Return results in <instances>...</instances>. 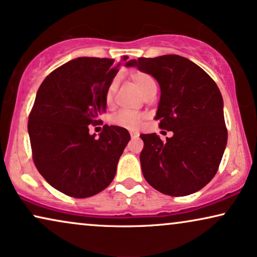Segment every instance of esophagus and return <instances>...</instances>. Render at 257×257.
Segmentation results:
<instances>
[{"label":"esophagus","instance_id":"obj_1","mask_svg":"<svg viewBox=\"0 0 257 257\" xmlns=\"http://www.w3.org/2000/svg\"><path fill=\"white\" fill-rule=\"evenodd\" d=\"M131 136H132V139H136L139 136V134L135 132H131Z\"/></svg>","mask_w":257,"mask_h":257}]
</instances>
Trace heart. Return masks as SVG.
Here are the masks:
<instances>
[{"instance_id":"1","label":"heart","mask_w":257,"mask_h":257,"mask_svg":"<svg viewBox=\"0 0 257 257\" xmlns=\"http://www.w3.org/2000/svg\"><path fill=\"white\" fill-rule=\"evenodd\" d=\"M132 81L134 82L136 87L140 89L143 96L147 97L154 91H156V82L154 80L152 75L146 73L142 70H135L131 74ZM116 90H117V83L116 82H111L105 91V104L108 107H111L114 104V98ZM143 119H145V115L141 112L136 111H129V110H121L116 112L110 117V123L114 125L121 126V128L129 129V131H136L141 126Z\"/></svg>"}]
</instances>
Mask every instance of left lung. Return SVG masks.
<instances>
[{
    "label": "left lung",
    "mask_w": 257,
    "mask_h": 257,
    "mask_svg": "<svg viewBox=\"0 0 257 257\" xmlns=\"http://www.w3.org/2000/svg\"><path fill=\"white\" fill-rule=\"evenodd\" d=\"M126 66L153 75L161 98L155 119L173 132L162 141L156 134H142L140 161L147 182L160 193L186 196L208 184L217 173L228 132L223 100L213 78L179 55L132 60Z\"/></svg>",
    "instance_id": "8db88e82"
}]
</instances>
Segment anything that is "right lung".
Masks as SVG:
<instances>
[{
  "instance_id": "right-lung-1",
  "label": "right lung",
  "mask_w": 257,
  "mask_h": 257,
  "mask_svg": "<svg viewBox=\"0 0 257 257\" xmlns=\"http://www.w3.org/2000/svg\"><path fill=\"white\" fill-rule=\"evenodd\" d=\"M117 71L112 59L78 57L51 71L37 90L28 119L34 163L68 196L90 197L105 189L131 140L117 125H103L97 139L89 134V124L105 111V91Z\"/></svg>"
}]
</instances>
